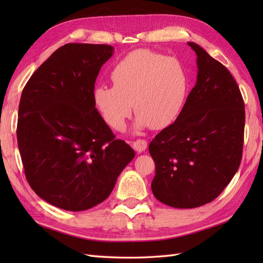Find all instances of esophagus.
I'll use <instances>...</instances> for the list:
<instances>
[{"instance_id":"1","label":"esophagus","mask_w":263,"mask_h":263,"mask_svg":"<svg viewBox=\"0 0 263 263\" xmlns=\"http://www.w3.org/2000/svg\"><path fill=\"white\" fill-rule=\"evenodd\" d=\"M148 147V142L146 140H143V139H139V140L133 141V148L136 149L137 153H142L144 150L147 149Z\"/></svg>"}]
</instances>
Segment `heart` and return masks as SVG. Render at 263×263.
Instances as JSON below:
<instances>
[{
    "label": "heart",
    "mask_w": 263,
    "mask_h": 263,
    "mask_svg": "<svg viewBox=\"0 0 263 263\" xmlns=\"http://www.w3.org/2000/svg\"><path fill=\"white\" fill-rule=\"evenodd\" d=\"M114 87H95L93 103L104 121L120 130L133 109L135 127L163 128L176 119L185 102L189 77L175 58L138 49L117 63L110 73Z\"/></svg>",
    "instance_id": "heart-1"
}]
</instances>
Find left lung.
Returning a JSON list of instances; mask_svg holds the SVG:
<instances>
[{"mask_svg": "<svg viewBox=\"0 0 263 263\" xmlns=\"http://www.w3.org/2000/svg\"><path fill=\"white\" fill-rule=\"evenodd\" d=\"M197 54V83L180 115L149 144L156 199L174 208L211 202L230 184L242 160L245 109L231 72L202 47Z\"/></svg>", "mask_w": 263, "mask_h": 263, "instance_id": "8db88e82", "label": "left lung"}]
</instances>
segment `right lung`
I'll use <instances>...</instances> for the list:
<instances>
[{
    "mask_svg": "<svg viewBox=\"0 0 263 263\" xmlns=\"http://www.w3.org/2000/svg\"><path fill=\"white\" fill-rule=\"evenodd\" d=\"M114 48L70 43L33 72L22 90L16 138L30 187L69 211L90 209L108 198L135 157L95 107L92 92Z\"/></svg>",
    "mask_w": 263,
    "mask_h": 263,
    "instance_id": "1",
    "label": "right lung"
}]
</instances>
